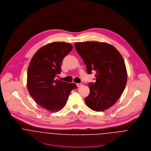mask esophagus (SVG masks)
Returning <instances> with one entry per match:
<instances>
[{
	"instance_id": "esophagus-1",
	"label": "esophagus",
	"mask_w": 151,
	"mask_h": 151,
	"mask_svg": "<svg viewBox=\"0 0 151 151\" xmlns=\"http://www.w3.org/2000/svg\"><path fill=\"white\" fill-rule=\"evenodd\" d=\"M82 86V84L81 83H78V84H77V86H78V87H80V86Z\"/></svg>"
}]
</instances>
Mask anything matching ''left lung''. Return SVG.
<instances>
[{
    "instance_id": "obj_1",
    "label": "left lung",
    "mask_w": 151,
    "mask_h": 151,
    "mask_svg": "<svg viewBox=\"0 0 151 151\" xmlns=\"http://www.w3.org/2000/svg\"><path fill=\"white\" fill-rule=\"evenodd\" d=\"M75 48L86 65L88 74L96 71V82L89 83L87 106L96 111L111 107L120 98L127 80L124 61L112 45L104 42H76Z\"/></svg>"
}]
</instances>
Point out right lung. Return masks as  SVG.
Listing matches in <instances>:
<instances>
[{
  "mask_svg": "<svg viewBox=\"0 0 151 151\" xmlns=\"http://www.w3.org/2000/svg\"><path fill=\"white\" fill-rule=\"evenodd\" d=\"M73 46L64 42L47 44L40 48L30 61L27 88L30 95L42 108L56 112L64 108L69 94L77 86L55 77L61 72V65Z\"/></svg>",
  "mask_w": 151,
  "mask_h": 151,
  "instance_id": "obj_1",
  "label": "right lung"
}]
</instances>
